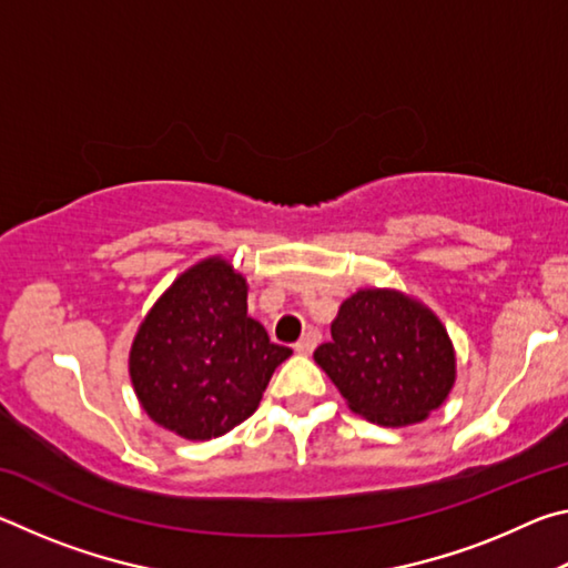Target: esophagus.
Wrapping results in <instances>:
<instances>
[{"label":"esophagus","mask_w":568,"mask_h":568,"mask_svg":"<svg viewBox=\"0 0 568 568\" xmlns=\"http://www.w3.org/2000/svg\"><path fill=\"white\" fill-rule=\"evenodd\" d=\"M321 343V333L318 331H307L301 341L295 343V353L301 355H311L315 351V345Z\"/></svg>","instance_id":"1"}]
</instances>
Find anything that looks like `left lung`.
Here are the masks:
<instances>
[{"label": "left lung", "mask_w": 568, "mask_h": 568, "mask_svg": "<svg viewBox=\"0 0 568 568\" xmlns=\"http://www.w3.org/2000/svg\"><path fill=\"white\" fill-rule=\"evenodd\" d=\"M331 335L313 358L365 420L413 426L454 390L456 351L446 325L396 287H361L345 297Z\"/></svg>", "instance_id": "8db88e82"}]
</instances>
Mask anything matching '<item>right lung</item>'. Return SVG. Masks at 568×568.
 <instances>
[{
  "label": "right lung",
  "instance_id": "obj_1",
  "mask_svg": "<svg viewBox=\"0 0 568 568\" xmlns=\"http://www.w3.org/2000/svg\"><path fill=\"white\" fill-rule=\"evenodd\" d=\"M291 353L247 315L245 275L223 255H210L150 307L128 363L134 396L158 426L210 440L253 416Z\"/></svg>",
  "mask_w": 568,
  "mask_h": 568
}]
</instances>
